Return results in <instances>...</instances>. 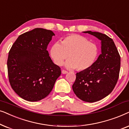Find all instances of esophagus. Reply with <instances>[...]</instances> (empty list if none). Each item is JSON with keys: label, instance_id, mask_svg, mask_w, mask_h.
Wrapping results in <instances>:
<instances>
[{"label": "esophagus", "instance_id": "34e87169", "mask_svg": "<svg viewBox=\"0 0 129 129\" xmlns=\"http://www.w3.org/2000/svg\"><path fill=\"white\" fill-rule=\"evenodd\" d=\"M61 73H62L63 74H66L67 73H68V72L65 70H61Z\"/></svg>", "mask_w": 129, "mask_h": 129}]
</instances>
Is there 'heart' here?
I'll list each match as a JSON object with an SVG mask.
<instances>
[{"label":"heart","mask_w":129,"mask_h":129,"mask_svg":"<svg viewBox=\"0 0 129 129\" xmlns=\"http://www.w3.org/2000/svg\"><path fill=\"white\" fill-rule=\"evenodd\" d=\"M98 45L90 42L86 37L72 34L63 38L61 43H56L50 49L54 62L58 66L63 64L68 57L65 66L68 69L84 71L91 68L98 58Z\"/></svg>","instance_id":"b5f03b06"}]
</instances>
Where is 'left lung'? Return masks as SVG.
<instances>
[{
  "mask_svg": "<svg viewBox=\"0 0 129 129\" xmlns=\"http://www.w3.org/2000/svg\"><path fill=\"white\" fill-rule=\"evenodd\" d=\"M101 40L102 54L89 69L76 73L72 88L77 97L95 102L110 94L117 83L120 70V56L112 39L99 32L84 31Z\"/></svg>",
  "mask_w": 129,
  "mask_h": 129,
  "instance_id": "8db88e82",
  "label": "left lung"
}]
</instances>
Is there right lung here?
<instances>
[{
  "instance_id": "right-lung-1",
  "label": "right lung",
  "mask_w": 129,
  "mask_h": 129,
  "mask_svg": "<svg viewBox=\"0 0 129 129\" xmlns=\"http://www.w3.org/2000/svg\"><path fill=\"white\" fill-rule=\"evenodd\" d=\"M54 35L50 30L36 28L20 35L10 49L9 81L24 100L37 102L46 98L61 75L60 68L53 63L47 50Z\"/></svg>"
}]
</instances>
